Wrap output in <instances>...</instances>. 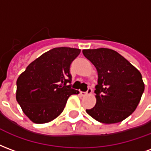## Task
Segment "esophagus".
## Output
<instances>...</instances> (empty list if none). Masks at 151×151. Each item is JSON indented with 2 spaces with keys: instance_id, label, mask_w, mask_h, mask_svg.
Listing matches in <instances>:
<instances>
[{
  "instance_id": "obj_1",
  "label": "esophagus",
  "mask_w": 151,
  "mask_h": 151,
  "mask_svg": "<svg viewBox=\"0 0 151 151\" xmlns=\"http://www.w3.org/2000/svg\"><path fill=\"white\" fill-rule=\"evenodd\" d=\"M91 92H92V89L89 87L88 90L86 91V92H82V91L80 92V95H81V96H86V95H91Z\"/></svg>"
}]
</instances>
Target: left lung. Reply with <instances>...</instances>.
<instances>
[{"instance_id":"obj_1","label":"left lung","mask_w":151,"mask_h":151,"mask_svg":"<svg viewBox=\"0 0 151 151\" xmlns=\"http://www.w3.org/2000/svg\"><path fill=\"white\" fill-rule=\"evenodd\" d=\"M98 72L96 104L86 112L99 122L114 124L129 116L139 104L145 85L141 73L120 54L108 48L82 50Z\"/></svg>"}]
</instances>
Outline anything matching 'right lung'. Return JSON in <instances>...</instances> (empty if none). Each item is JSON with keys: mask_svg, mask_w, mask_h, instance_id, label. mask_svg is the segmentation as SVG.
<instances>
[{"mask_svg": "<svg viewBox=\"0 0 151 151\" xmlns=\"http://www.w3.org/2000/svg\"><path fill=\"white\" fill-rule=\"evenodd\" d=\"M81 50L55 47L27 67L17 80L16 99L25 115L34 123L50 122L59 116L71 95L70 65Z\"/></svg>", "mask_w": 151, "mask_h": 151, "instance_id": "obj_1", "label": "right lung"}]
</instances>
